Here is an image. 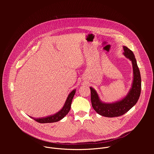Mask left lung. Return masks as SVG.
Here are the masks:
<instances>
[{"instance_id": "obj_1", "label": "left lung", "mask_w": 154, "mask_h": 154, "mask_svg": "<svg viewBox=\"0 0 154 154\" xmlns=\"http://www.w3.org/2000/svg\"><path fill=\"white\" fill-rule=\"evenodd\" d=\"M123 49L124 51L123 55L132 63L134 73L132 84L127 95L121 100L115 102H103L100 99L97 91L93 88L90 87L92 106L99 115L105 117L113 118L123 115L137 103L141 94V75L135 57L133 52L126 46H123Z\"/></svg>"}]
</instances>
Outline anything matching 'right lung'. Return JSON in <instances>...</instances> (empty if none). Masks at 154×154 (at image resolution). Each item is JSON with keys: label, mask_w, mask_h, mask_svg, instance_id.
<instances>
[{"label": "right lung", "mask_w": 154, "mask_h": 154, "mask_svg": "<svg viewBox=\"0 0 154 154\" xmlns=\"http://www.w3.org/2000/svg\"><path fill=\"white\" fill-rule=\"evenodd\" d=\"M75 91H76V90L75 89V90H72L69 94V95L67 97V99H66V102L64 104V106L57 113H55L53 115L45 117V118H36V119L32 118V117H30V118H33L34 120H35L36 121H37L38 122H39V123H52V122H58V121H60L69 113L70 109H71L72 99L75 93Z\"/></svg>", "instance_id": "obj_1"}]
</instances>
